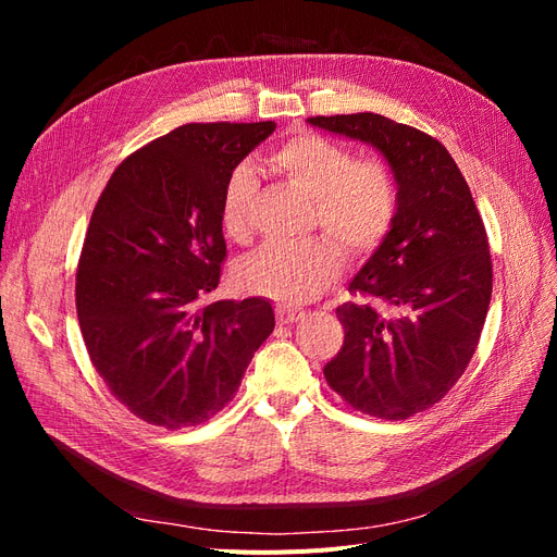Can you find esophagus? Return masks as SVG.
Masks as SVG:
<instances>
[{
	"label": "esophagus",
	"instance_id": "esophagus-1",
	"mask_svg": "<svg viewBox=\"0 0 557 557\" xmlns=\"http://www.w3.org/2000/svg\"><path fill=\"white\" fill-rule=\"evenodd\" d=\"M301 318V311L299 309H293V307H285V305H278L276 307V320L278 325H290L295 323V320Z\"/></svg>",
	"mask_w": 557,
	"mask_h": 557
}]
</instances>
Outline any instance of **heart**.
Segmentation results:
<instances>
[{
    "instance_id": "obj_1",
    "label": "heart",
    "mask_w": 557,
    "mask_h": 557,
    "mask_svg": "<svg viewBox=\"0 0 557 557\" xmlns=\"http://www.w3.org/2000/svg\"><path fill=\"white\" fill-rule=\"evenodd\" d=\"M272 170L313 199V223L323 225L350 252H372L391 232L399 193L391 166L376 158L352 160V150L318 132H297L269 156ZM258 195L250 164L234 166L221 199V225L234 242H246ZM344 269V250L332 237L301 244H269L237 264L246 293L305 305L332 288Z\"/></svg>"
}]
</instances>
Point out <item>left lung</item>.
Listing matches in <instances>:
<instances>
[{"label": "left lung", "mask_w": 557, "mask_h": 557, "mask_svg": "<svg viewBox=\"0 0 557 557\" xmlns=\"http://www.w3.org/2000/svg\"><path fill=\"white\" fill-rule=\"evenodd\" d=\"M309 123L374 146L397 181L395 223L348 285L387 311L336 309L344 346L323 372L352 409L404 420L440 401L474 356L493 293L487 234L458 164L430 134L379 113Z\"/></svg>", "instance_id": "1"}]
</instances>
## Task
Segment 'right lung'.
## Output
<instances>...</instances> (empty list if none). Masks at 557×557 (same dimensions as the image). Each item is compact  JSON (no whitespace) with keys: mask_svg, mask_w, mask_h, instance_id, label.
I'll return each mask as SVG.
<instances>
[{"mask_svg":"<svg viewBox=\"0 0 557 557\" xmlns=\"http://www.w3.org/2000/svg\"><path fill=\"white\" fill-rule=\"evenodd\" d=\"M276 123H190L134 150L97 199L76 272L88 356L146 423L199 425L237 395L269 334L262 297H207L227 246L225 181Z\"/></svg>","mask_w":557,"mask_h":557,"instance_id":"obj_1","label":"right lung"}]
</instances>
